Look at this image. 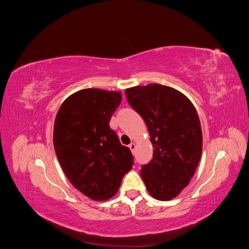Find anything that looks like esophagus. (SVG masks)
Segmentation results:
<instances>
[{"label":"esophagus","mask_w":249,"mask_h":249,"mask_svg":"<svg viewBox=\"0 0 249 249\" xmlns=\"http://www.w3.org/2000/svg\"><path fill=\"white\" fill-rule=\"evenodd\" d=\"M129 147H130V149L132 150V153H134V150H135V148H136V144H135L134 142H131L130 144H129Z\"/></svg>","instance_id":"1"}]
</instances>
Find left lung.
I'll use <instances>...</instances> for the list:
<instances>
[{
    "instance_id": "1",
    "label": "left lung",
    "mask_w": 249,
    "mask_h": 249,
    "mask_svg": "<svg viewBox=\"0 0 249 249\" xmlns=\"http://www.w3.org/2000/svg\"><path fill=\"white\" fill-rule=\"evenodd\" d=\"M125 95L145 122L154 147L153 159L140 172L147 191L159 200L175 198L189 184L201 157L197 112L182 92L160 84L127 88Z\"/></svg>"
}]
</instances>
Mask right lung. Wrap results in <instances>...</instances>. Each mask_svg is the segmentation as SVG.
Here are the masks:
<instances>
[{
    "label": "right lung",
    "mask_w": 249,
    "mask_h": 249,
    "mask_svg": "<svg viewBox=\"0 0 249 249\" xmlns=\"http://www.w3.org/2000/svg\"><path fill=\"white\" fill-rule=\"evenodd\" d=\"M122 93L87 88L70 95L60 107L53 142L58 161L74 188L93 200L117 193L134 158L110 125Z\"/></svg>",
    "instance_id": "1"
}]
</instances>
